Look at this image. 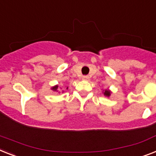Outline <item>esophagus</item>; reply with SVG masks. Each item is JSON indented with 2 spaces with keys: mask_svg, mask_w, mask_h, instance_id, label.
<instances>
[{
  "mask_svg": "<svg viewBox=\"0 0 156 156\" xmlns=\"http://www.w3.org/2000/svg\"><path fill=\"white\" fill-rule=\"evenodd\" d=\"M82 79H83V80H85V81H88V80H89V79H90L89 76H87V75L82 76Z\"/></svg>",
  "mask_w": 156,
  "mask_h": 156,
  "instance_id": "esophagus-1",
  "label": "esophagus"
}]
</instances>
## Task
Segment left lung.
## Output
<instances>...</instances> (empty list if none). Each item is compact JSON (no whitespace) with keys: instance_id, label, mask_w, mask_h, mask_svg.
I'll return each mask as SVG.
<instances>
[{"instance_id":"8db88e82","label":"left lung","mask_w":156,"mask_h":156,"mask_svg":"<svg viewBox=\"0 0 156 156\" xmlns=\"http://www.w3.org/2000/svg\"><path fill=\"white\" fill-rule=\"evenodd\" d=\"M103 94H104L105 96H107V97H110V95H111V92L109 90H106L103 92Z\"/></svg>"}]
</instances>
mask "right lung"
Segmentation results:
<instances>
[{"label":"right lung","mask_w":156,"mask_h":156,"mask_svg":"<svg viewBox=\"0 0 156 156\" xmlns=\"http://www.w3.org/2000/svg\"><path fill=\"white\" fill-rule=\"evenodd\" d=\"M58 86L57 85V86H54V87H52L51 90H53L54 91H58ZM66 89H68V87H66Z\"/></svg>","instance_id":"obj_1"}]
</instances>
